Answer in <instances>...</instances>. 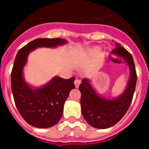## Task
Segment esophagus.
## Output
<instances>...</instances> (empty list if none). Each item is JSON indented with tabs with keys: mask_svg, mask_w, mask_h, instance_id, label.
Wrapping results in <instances>:
<instances>
[{
	"mask_svg": "<svg viewBox=\"0 0 149 149\" xmlns=\"http://www.w3.org/2000/svg\"><path fill=\"white\" fill-rule=\"evenodd\" d=\"M74 85H75L76 87H78L79 85H80V84H81V81L79 80V79H75V81H74Z\"/></svg>",
	"mask_w": 149,
	"mask_h": 149,
	"instance_id": "obj_1",
	"label": "esophagus"
}]
</instances>
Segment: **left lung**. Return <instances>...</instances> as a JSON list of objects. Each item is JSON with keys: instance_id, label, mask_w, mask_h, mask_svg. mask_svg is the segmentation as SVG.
I'll list each match as a JSON object with an SVG mask.
<instances>
[{"instance_id": "8db88e82", "label": "left lung", "mask_w": 149, "mask_h": 149, "mask_svg": "<svg viewBox=\"0 0 149 149\" xmlns=\"http://www.w3.org/2000/svg\"><path fill=\"white\" fill-rule=\"evenodd\" d=\"M115 44L116 48L113 52L125 59L131 71V77L125 91L119 98L110 100L96 94L88 79H83L79 86L83 116L89 125L96 128H108L122 119L131 106L136 87L137 75L134 59L125 48L121 47L119 43Z\"/></svg>"}]
</instances>
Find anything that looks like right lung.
<instances>
[{"label": "right lung", "mask_w": 149, "mask_h": 149, "mask_svg": "<svg viewBox=\"0 0 149 149\" xmlns=\"http://www.w3.org/2000/svg\"><path fill=\"white\" fill-rule=\"evenodd\" d=\"M66 41L60 38H39L18 51L11 72V88L15 106L24 120L36 127L47 128L55 125L61 119L63 106L69 92L74 89V77H56L46 86L33 89L24 82L22 75L30 51L39 47H56Z\"/></svg>", "instance_id": "obj_1"}]
</instances>
